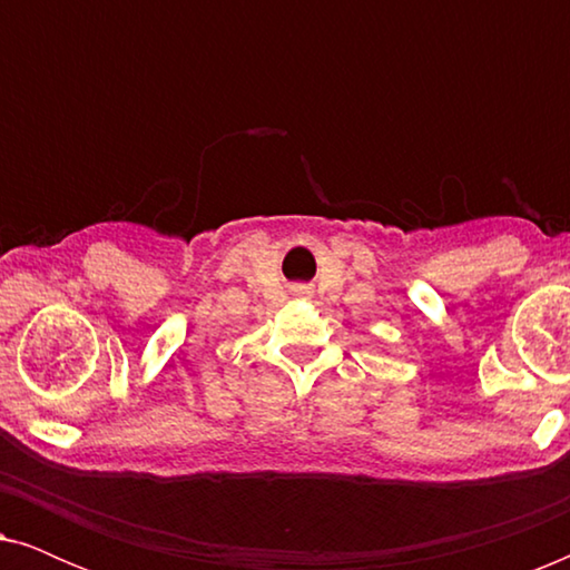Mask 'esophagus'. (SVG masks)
Wrapping results in <instances>:
<instances>
[{
	"label": "esophagus",
	"instance_id": "esophagus-1",
	"mask_svg": "<svg viewBox=\"0 0 570 570\" xmlns=\"http://www.w3.org/2000/svg\"><path fill=\"white\" fill-rule=\"evenodd\" d=\"M303 291V287H298V291H295V293H301Z\"/></svg>",
	"mask_w": 570,
	"mask_h": 570
}]
</instances>
